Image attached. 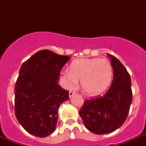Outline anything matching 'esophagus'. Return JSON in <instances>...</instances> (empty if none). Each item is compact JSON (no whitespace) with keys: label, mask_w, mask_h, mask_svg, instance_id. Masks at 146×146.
I'll list each match as a JSON object with an SVG mask.
<instances>
[{"label":"esophagus","mask_w":146,"mask_h":146,"mask_svg":"<svg viewBox=\"0 0 146 146\" xmlns=\"http://www.w3.org/2000/svg\"><path fill=\"white\" fill-rule=\"evenodd\" d=\"M75 94H76L75 91H72V90H70V91L69 92V96H70V98L72 97V96H73V95H75Z\"/></svg>","instance_id":"esophagus-1"}]
</instances>
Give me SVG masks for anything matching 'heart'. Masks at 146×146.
Returning <instances> with one entry per match:
<instances>
[{"instance_id":"b5f03b06","label":"heart","mask_w":146,"mask_h":146,"mask_svg":"<svg viewBox=\"0 0 146 146\" xmlns=\"http://www.w3.org/2000/svg\"><path fill=\"white\" fill-rule=\"evenodd\" d=\"M113 76L112 64L105 58H82L71 64L70 70L61 72L60 82L66 89H73L81 80L83 91L89 96H98L111 86Z\"/></svg>"}]
</instances>
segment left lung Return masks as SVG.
<instances>
[{
    "mask_svg": "<svg viewBox=\"0 0 146 146\" xmlns=\"http://www.w3.org/2000/svg\"><path fill=\"white\" fill-rule=\"evenodd\" d=\"M113 70L111 87L103 96L85 100L79 111L85 127L96 134L109 133L124 123L132 103L131 78L121 62L111 54Z\"/></svg>",
    "mask_w": 146,
    "mask_h": 146,
    "instance_id": "1",
    "label": "left lung"
}]
</instances>
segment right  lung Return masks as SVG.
I'll use <instances>...</instances> for the list:
<instances>
[{"label": "right lung", "mask_w": 146, "mask_h": 146, "mask_svg": "<svg viewBox=\"0 0 146 146\" xmlns=\"http://www.w3.org/2000/svg\"><path fill=\"white\" fill-rule=\"evenodd\" d=\"M70 59L42 50L20 67L14 89V111L17 120L29 133L45 137L56 129L58 108L69 98V91L58 85L59 76Z\"/></svg>", "instance_id": "add662e5"}]
</instances>
